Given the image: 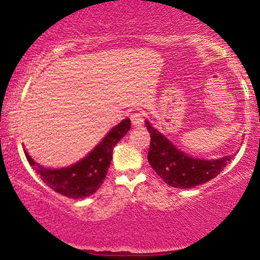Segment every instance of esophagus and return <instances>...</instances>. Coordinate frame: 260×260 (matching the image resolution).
Segmentation results:
<instances>
[{
	"label": "esophagus",
	"instance_id": "esophagus-1",
	"mask_svg": "<svg viewBox=\"0 0 260 260\" xmlns=\"http://www.w3.org/2000/svg\"><path fill=\"white\" fill-rule=\"evenodd\" d=\"M131 121H132V126L134 128H139L143 126V116L142 113L136 112L133 115H131Z\"/></svg>",
	"mask_w": 260,
	"mask_h": 260
}]
</instances>
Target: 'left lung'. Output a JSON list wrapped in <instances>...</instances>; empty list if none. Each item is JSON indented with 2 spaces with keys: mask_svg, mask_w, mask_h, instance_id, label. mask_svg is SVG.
<instances>
[{
  "mask_svg": "<svg viewBox=\"0 0 260 260\" xmlns=\"http://www.w3.org/2000/svg\"><path fill=\"white\" fill-rule=\"evenodd\" d=\"M145 124L151 138L148 153L149 164L171 187L192 188L205 183L216 177L234 156L225 155L213 160L192 156L176 147L148 120H145Z\"/></svg>",
  "mask_w": 260,
  "mask_h": 260,
  "instance_id": "obj_1",
  "label": "left lung"
}]
</instances>
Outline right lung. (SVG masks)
Instances as JSON below:
<instances>
[{"label":"right lung","mask_w":260,"mask_h":260,"mask_svg":"<svg viewBox=\"0 0 260 260\" xmlns=\"http://www.w3.org/2000/svg\"><path fill=\"white\" fill-rule=\"evenodd\" d=\"M129 128L131 120L126 118L111 128L90 153L66 168H45L34 161L25 149L24 153L26 160L47 187L68 198H86L103 184L112 160L113 147L126 136Z\"/></svg>","instance_id":"right-lung-1"}]
</instances>
